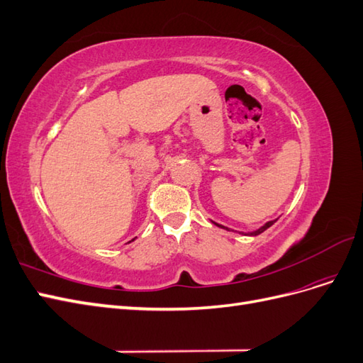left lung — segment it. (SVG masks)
Listing matches in <instances>:
<instances>
[{
	"mask_svg": "<svg viewBox=\"0 0 363 363\" xmlns=\"http://www.w3.org/2000/svg\"><path fill=\"white\" fill-rule=\"evenodd\" d=\"M274 223H276V221H269V223H267L265 225H262L259 230H256V232H251L250 235H251V236H257V235H260L262 232H265V230H267L268 227H271ZM215 224H216V223H215ZM216 225H218V227H221V228H227V227H224V225H219V224H216ZM227 230H228V228H227Z\"/></svg>",
	"mask_w": 363,
	"mask_h": 363,
	"instance_id": "8db88e82",
	"label": "left lung"
}]
</instances>
